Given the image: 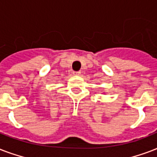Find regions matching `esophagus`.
I'll return each instance as SVG.
<instances>
[{
    "instance_id": "1",
    "label": "esophagus",
    "mask_w": 157,
    "mask_h": 157,
    "mask_svg": "<svg viewBox=\"0 0 157 157\" xmlns=\"http://www.w3.org/2000/svg\"><path fill=\"white\" fill-rule=\"evenodd\" d=\"M73 74L75 75H81V71H74Z\"/></svg>"
}]
</instances>
